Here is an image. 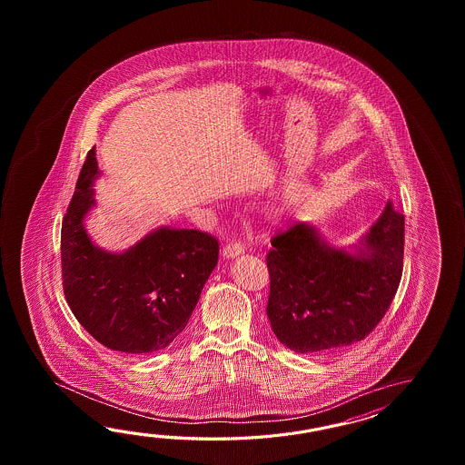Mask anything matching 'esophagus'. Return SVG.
<instances>
[{"label": "esophagus", "mask_w": 465, "mask_h": 465, "mask_svg": "<svg viewBox=\"0 0 465 465\" xmlns=\"http://www.w3.org/2000/svg\"><path fill=\"white\" fill-rule=\"evenodd\" d=\"M241 254H244V244H241V242H229L223 249V256L226 259H234Z\"/></svg>", "instance_id": "esophagus-1"}]
</instances>
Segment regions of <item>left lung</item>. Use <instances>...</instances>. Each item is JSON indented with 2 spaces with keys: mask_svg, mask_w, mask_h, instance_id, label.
Returning a JSON list of instances; mask_svg holds the SVG:
<instances>
[{
  "mask_svg": "<svg viewBox=\"0 0 465 465\" xmlns=\"http://www.w3.org/2000/svg\"><path fill=\"white\" fill-rule=\"evenodd\" d=\"M267 317L299 354L336 351L369 336L394 299L404 266V214L387 203L352 252L307 223L271 241Z\"/></svg>",
  "mask_w": 465,
  "mask_h": 465,
  "instance_id": "1",
  "label": "left lung"
}]
</instances>
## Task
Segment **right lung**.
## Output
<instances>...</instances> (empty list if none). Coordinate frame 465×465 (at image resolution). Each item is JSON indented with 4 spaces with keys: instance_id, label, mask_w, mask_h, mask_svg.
<instances>
[{
    "instance_id": "right-lung-1",
    "label": "right lung",
    "mask_w": 465,
    "mask_h": 465,
    "mask_svg": "<svg viewBox=\"0 0 465 465\" xmlns=\"http://www.w3.org/2000/svg\"><path fill=\"white\" fill-rule=\"evenodd\" d=\"M99 169L91 149L61 226L63 289L79 324L103 346L126 354L168 347L184 331L218 264L216 237L158 228L124 252L94 246L84 218Z\"/></svg>"
}]
</instances>
